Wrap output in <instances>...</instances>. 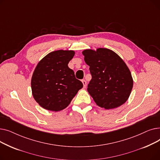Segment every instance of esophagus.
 Here are the masks:
<instances>
[{
    "label": "esophagus",
    "instance_id": "esophagus-1",
    "mask_svg": "<svg viewBox=\"0 0 160 160\" xmlns=\"http://www.w3.org/2000/svg\"><path fill=\"white\" fill-rule=\"evenodd\" d=\"M82 83H83V87L86 88V85H87V82H86L85 80H82Z\"/></svg>",
    "mask_w": 160,
    "mask_h": 160
}]
</instances>
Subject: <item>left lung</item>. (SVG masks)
Segmentation results:
<instances>
[{
	"mask_svg": "<svg viewBox=\"0 0 160 160\" xmlns=\"http://www.w3.org/2000/svg\"><path fill=\"white\" fill-rule=\"evenodd\" d=\"M92 78L88 91L96 104L106 110L119 107L128 100L133 79L127 65L112 50L99 48L82 52Z\"/></svg>",
	"mask_w": 160,
	"mask_h": 160,
	"instance_id": "8db88e82",
	"label": "left lung"
}]
</instances>
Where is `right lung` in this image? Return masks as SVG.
I'll list each match as a JSON object with an SVG mask.
<instances>
[{
  "instance_id": "1",
  "label": "right lung",
  "mask_w": 160,
  "mask_h": 160,
  "mask_svg": "<svg viewBox=\"0 0 160 160\" xmlns=\"http://www.w3.org/2000/svg\"><path fill=\"white\" fill-rule=\"evenodd\" d=\"M74 55L73 50H56L38 63L31 86L33 98L42 108L53 112L62 110L83 88L68 67Z\"/></svg>"
}]
</instances>
